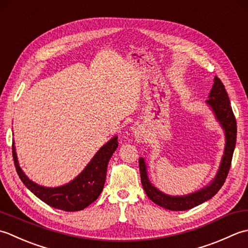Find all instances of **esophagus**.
I'll use <instances>...</instances> for the list:
<instances>
[{"mask_svg":"<svg viewBox=\"0 0 248 248\" xmlns=\"http://www.w3.org/2000/svg\"><path fill=\"white\" fill-rule=\"evenodd\" d=\"M135 137L137 141H143L145 140V134L142 129L137 128L135 130Z\"/></svg>","mask_w":248,"mask_h":248,"instance_id":"34e87169","label":"esophagus"}]
</instances>
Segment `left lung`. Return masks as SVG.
<instances>
[{
    "instance_id": "8db88e82",
    "label": "left lung",
    "mask_w": 248,
    "mask_h": 248,
    "mask_svg": "<svg viewBox=\"0 0 248 248\" xmlns=\"http://www.w3.org/2000/svg\"><path fill=\"white\" fill-rule=\"evenodd\" d=\"M205 104L209 106L216 121L219 123L225 133L224 155L221 157L216 175L208 185L194 191V193L183 196H171L165 194L151 183L148 176V168H146L145 160L143 157L139 158V169L142 187L146 196L161 208L170 211H185L193 209L214 197L217 191L221 188V186L224 185L227 175H228L236 142V121L233 112H232L230 100L228 94L226 92L225 85L217 77L214 78L213 87H212L209 94V99L205 100Z\"/></svg>"
}]
</instances>
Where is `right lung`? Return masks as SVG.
Returning <instances> with one entry per match:
<instances>
[{
    "label": "right lung",
    "mask_w": 248,
    "mask_h": 248,
    "mask_svg": "<svg viewBox=\"0 0 248 248\" xmlns=\"http://www.w3.org/2000/svg\"><path fill=\"white\" fill-rule=\"evenodd\" d=\"M118 145V136H114L96 152L74 180L58 187H46L28 178L19 166L15 142H13V157L20 180L37 198L54 209L75 212L85 209L98 198L105 185L108 163Z\"/></svg>",
    "instance_id": "right-lung-1"
}]
</instances>
